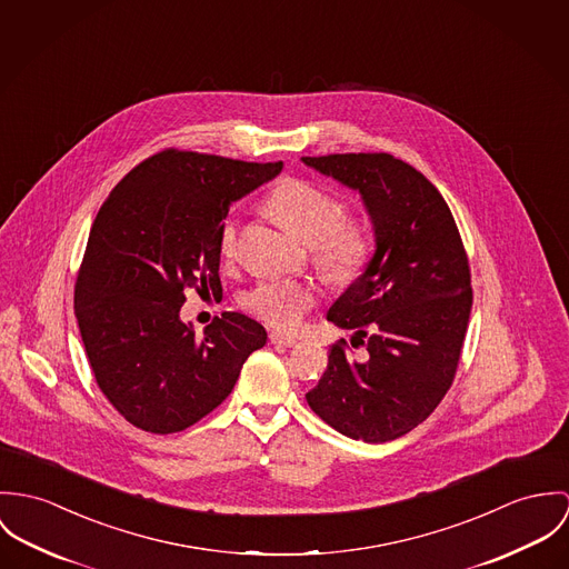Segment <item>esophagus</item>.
<instances>
[{
    "mask_svg": "<svg viewBox=\"0 0 569 569\" xmlns=\"http://www.w3.org/2000/svg\"><path fill=\"white\" fill-rule=\"evenodd\" d=\"M270 342L272 345H283V347H295L297 345V336L281 333V331H270Z\"/></svg>",
    "mask_w": 569,
    "mask_h": 569,
    "instance_id": "1",
    "label": "esophagus"
}]
</instances>
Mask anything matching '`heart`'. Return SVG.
Wrapping results in <instances>:
<instances>
[{"mask_svg":"<svg viewBox=\"0 0 569 569\" xmlns=\"http://www.w3.org/2000/svg\"><path fill=\"white\" fill-rule=\"evenodd\" d=\"M268 209L306 244H312L316 266L331 279L347 281L369 257V233L358 220H347L345 202L310 181H283L268 196ZM224 259L238 251V218L227 216L218 231ZM318 301V290L299 279H261L242 295L247 312L279 329H295Z\"/></svg>","mask_w":569,"mask_h":569,"instance_id":"obj_1","label":"heart"}]
</instances>
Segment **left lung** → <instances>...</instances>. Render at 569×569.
<instances>
[{
    "mask_svg": "<svg viewBox=\"0 0 569 569\" xmlns=\"http://www.w3.org/2000/svg\"><path fill=\"white\" fill-rule=\"evenodd\" d=\"M303 163L360 191L376 233L365 272L329 308L327 320L356 329L362 360L331 347L306 395L340 435L395 441L423 423L449 390L471 315V272L453 216L439 190L386 152L303 157Z\"/></svg>",
    "mask_w": 569,
    "mask_h": 569,
    "instance_id": "obj_1",
    "label": "left lung"
}]
</instances>
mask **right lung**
I'll return each mask as SVG.
<instances>
[{"mask_svg": "<svg viewBox=\"0 0 569 569\" xmlns=\"http://www.w3.org/2000/svg\"><path fill=\"white\" fill-rule=\"evenodd\" d=\"M281 168L170 148L102 202L73 310L100 390L134 428H190L229 397L247 358L266 345V329L240 312L216 316L200 338L179 315L188 290L222 295L220 224L231 202Z\"/></svg>", "mask_w": 569, "mask_h": 569, "instance_id": "add662e5", "label": "right lung"}]
</instances>
